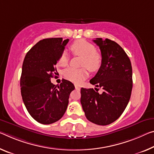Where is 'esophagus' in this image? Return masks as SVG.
<instances>
[{"mask_svg": "<svg viewBox=\"0 0 154 154\" xmlns=\"http://www.w3.org/2000/svg\"><path fill=\"white\" fill-rule=\"evenodd\" d=\"M75 88H76L77 90H80V88H81V87H80L79 86H78V85H75Z\"/></svg>", "mask_w": 154, "mask_h": 154, "instance_id": "1", "label": "esophagus"}]
</instances>
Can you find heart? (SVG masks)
I'll list each match as a JSON object with an SVG mask.
<instances>
[{
	"instance_id": "1",
	"label": "heart",
	"mask_w": 154,
	"mask_h": 154,
	"mask_svg": "<svg viewBox=\"0 0 154 154\" xmlns=\"http://www.w3.org/2000/svg\"><path fill=\"white\" fill-rule=\"evenodd\" d=\"M70 49L75 55L82 56L81 66L86 67L90 71H96L101 67L102 63L101 55L95 51L92 44L87 42L84 39H79L73 42L70 46ZM68 63V57L66 53H63L58 60V64L60 66H66ZM86 68L80 69L70 68L65 70L64 76L70 81L79 83L86 79L88 76Z\"/></svg>"
}]
</instances>
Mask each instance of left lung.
I'll return each mask as SVG.
<instances>
[{
    "label": "left lung",
    "instance_id": "8db88e82",
    "mask_svg": "<svg viewBox=\"0 0 154 154\" xmlns=\"http://www.w3.org/2000/svg\"><path fill=\"white\" fill-rule=\"evenodd\" d=\"M93 42L101 50L102 63L90 83L103 90L81 88V103L88 121L107 125L117 120L125 110L132 90V68L130 58L121 46L106 38Z\"/></svg>",
    "mask_w": 154,
    "mask_h": 154
}]
</instances>
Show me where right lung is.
<instances>
[{
  "instance_id": "1",
  "label": "right lung",
  "mask_w": 154,
  "mask_h": 154,
  "mask_svg": "<svg viewBox=\"0 0 154 154\" xmlns=\"http://www.w3.org/2000/svg\"><path fill=\"white\" fill-rule=\"evenodd\" d=\"M68 41L62 38L43 39L24 57L21 95L29 114L40 123L48 125L59 121L66 110L70 92L75 89L68 80L62 79L58 86L51 82L57 72L56 64Z\"/></svg>"
}]
</instances>
